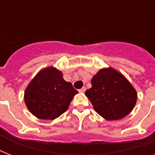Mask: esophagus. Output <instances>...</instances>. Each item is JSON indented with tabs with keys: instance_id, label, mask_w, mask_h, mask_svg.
<instances>
[{
	"instance_id": "obj_1",
	"label": "esophagus",
	"mask_w": 155,
	"mask_h": 155,
	"mask_svg": "<svg viewBox=\"0 0 155 155\" xmlns=\"http://www.w3.org/2000/svg\"><path fill=\"white\" fill-rule=\"evenodd\" d=\"M85 91H86V87H83L81 89L79 90V92H84Z\"/></svg>"
}]
</instances>
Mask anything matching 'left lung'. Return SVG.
<instances>
[{
    "instance_id": "obj_1",
    "label": "left lung",
    "mask_w": 155,
    "mask_h": 155,
    "mask_svg": "<svg viewBox=\"0 0 155 155\" xmlns=\"http://www.w3.org/2000/svg\"><path fill=\"white\" fill-rule=\"evenodd\" d=\"M85 92L95 111L108 120H119L130 113L137 101V92L126 78L112 68H103L92 79Z\"/></svg>"
}]
</instances>
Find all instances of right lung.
<instances>
[{"label":"right lung","mask_w":155,"mask_h":155,"mask_svg":"<svg viewBox=\"0 0 155 155\" xmlns=\"http://www.w3.org/2000/svg\"><path fill=\"white\" fill-rule=\"evenodd\" d=\"M78 92L71 83L63 80L55 68L42 69L26 87L24 95L28 109L39 119L54 120L68 108Z\"/></svg>","instance_id":"1"}]
</instances>
